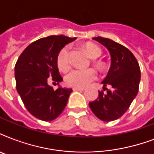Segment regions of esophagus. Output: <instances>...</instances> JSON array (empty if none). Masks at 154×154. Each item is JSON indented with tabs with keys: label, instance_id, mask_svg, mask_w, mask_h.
Instances as JSON below:
<instances>
[{
	"label": "esophagus",
	"instance_id": "esophagus-1",
	"mask_svg": "<svg viewBox=\"0 0 154 154\" xmlns=\"http://www.w3.org/2000/svg\"><path fill=\"white\" fill-rule=\"evenodd\" d=\"M73 91H83L85 90V88H80V87H73L72 88Z\"/></svg>",
	"mask_w": 154,
	"mask_h": 154
}]
</instances>
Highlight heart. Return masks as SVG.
<instances>
[{
  "label": "heart",
  "mask_w": 154,
  "mask_h": 154,
  "mask_svg": "<svg viewBox=\"0 0 154 154\" xmlns=\"http://www.w3.org/2000/svg\"><path fill=\"white\" fill-rule=\"evenodd\" d=\"M85 49L93 59H97L102 54L101 49L94 44L86 45ZM69 49V45H65L57 53V65L58 69L61 71H66L70 66ZM97 77V74L96 71L93 69H74L65 75V82L69 86L82 88L86 86L87 85H89L94 80H96Z\"/></svg>",
  "instance_id": "obj_1"
}]
</instances>
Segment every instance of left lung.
I'll return each mask as SVG.
<instances>
[{
    "label": "left lung",
    "mask_w": 154,
    "mask_h": 154,
    "mask_svg": "<svg viewBox=\"0 0 154 154\" xmlns=\"http://www.w3.org/2000/svg\"><path fill=\"white\" fill-rule=\"evenodd\" d=\"M94 40L106 47L111 56V66L101 83L112 89L107 93L99 91L98 97L89 102V107L97 117L112 122L122 117L138 93L141 71L136 57L126 47L109 38L97 37Z\"/></svg>",
    "instance_id": "8db88e82"
}]
</instances>
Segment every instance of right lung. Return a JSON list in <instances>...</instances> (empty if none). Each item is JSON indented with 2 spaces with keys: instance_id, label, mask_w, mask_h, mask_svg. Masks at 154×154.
I'll list each match as a JSON object with an SVG mask.
<instances>
[{
  "instance_id": "1",
  "label": "right lung",
  "mask_w": 154,
  "mask_h": 154,
  "mask_svg": "<svg viewBox=\"0 0 154 154\" xmlns=\"http://www.w3.org/2000/svg\"><path fill=\"white\" fill-rule=\"evenodd\" d=\"M76 40L64 35L49 36L32 42L22 52L15 65L16 87L25 108L38 119L49 122L62 112L72 89H53L49 80L62 82L57 56L65 45Z\"/></svg>"
}]
</instances>
